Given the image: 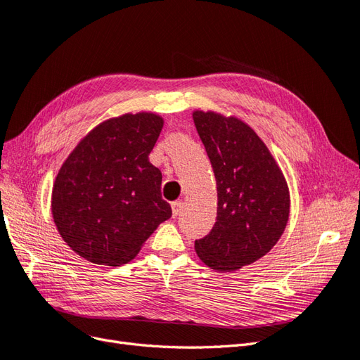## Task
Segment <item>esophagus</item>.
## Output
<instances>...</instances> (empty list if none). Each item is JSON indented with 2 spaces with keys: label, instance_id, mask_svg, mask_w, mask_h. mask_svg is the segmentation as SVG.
I'll return each mask as SVG.
<instances>
[{
  "label": "esophagus",
  "instance_id": "esophagus-1",
  "mask_svg": "<svg viewBox=\"0 0 360 360\" xmlns=\"http://www.w3.org/2000/svg\"><path fill=\"white\" fill-rule=\"evenodd\" d=\"M183 201H174V202H171V208H172V216H179L180 213H181V210H183Z\"/></svg>",
  "mask_w": 360,
  "mask_h": 360
}]
</instances>
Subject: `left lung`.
<instances>
[{
	"label": "left lung",
	"mask_w": 360,
	"mask_h": 360,
	"mask_svg": "<svg viewBox=\"0 0 360 360\" xmlns=\"http://www.w3.org/2000/svg\"><path fill=\"white\" fill-rule=\"evenodd\" d=\"M192 117L217 186L216 223L195 241V250L214 271H237L265 256L280 240L290 213L289 186L274 156L245 122L202 110H195Z\"/></svg>",
	"instance_id": "1"
}]
</instances>
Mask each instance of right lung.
<instances>
[{
    "instance_id": "add662e5",
    "label": "right lung",
    "mask_w": 360,
    "mask_h": 360,
    "mask_svg": "<svg viewBox=\"0 0 360 360\" xmlns=\"http://www.w3.org/2000/svg\"><path fill=\"white\" fill-rule=\"evenodd\" d=\"M162 127L152 111L127 113L74 147L52 191L53 221L72 252L96 265L128 264L171 217L162 172L148 160Z\"/></svg>"
}]
</instances>
